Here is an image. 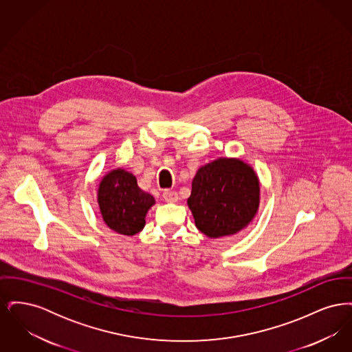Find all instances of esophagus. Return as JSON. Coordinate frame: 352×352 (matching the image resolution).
Masks as SVG:
<instances>
[{"mask_svg":"<svg viewBox=\"0 0 352 352\" xmlns=\"http://www.w3.org/2000/svg\"><path fill=\"white\" fill-rule=\"evenodd\" d=\"M164 199L168 203H175L178 201V194L175 191H171V190H165L164 191Z\"/></svg>","mask_w":352,"mask_h":352,"instance_id":"obj_1","label":"esophagus"}]
</instances>
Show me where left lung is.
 Segmentation results:
<instances>
[{
  "instance_id": "8db88e82",
  "label": "left lung",
  "mask_w": 352,
  "mask_h": 352,
  "mask_svg": "<svg viewBox=\"0 0 352 352\" xmlns=\"http://www.w3.org/2000/svg\"><path fill=\"white\" fill-rule=\"evenodd\" d=\"M187 206L195 226L210 239L247 228L260 207V179L240 158L219 157L198 168Z\"/></svg>"
}]
</instances>
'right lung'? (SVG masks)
Listing matches in <instances>:
<instances>
[{"label":"right lung","instance_id":"1","mask_svg":"<svg viewBox=\"0 0 352 352\" xmlns=\"http://www.w3.org/2000/svg\"><path fill=\"white\" fill-rule=\"evenodd\" d=\"M98 203L101 218L112 231L133 236L145 227L146 214L155 199L138 187L131 171L118 168L101 178Z\"/></svg>","mask_w":352,"mask_h":352}]
</instances>
